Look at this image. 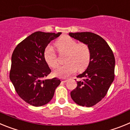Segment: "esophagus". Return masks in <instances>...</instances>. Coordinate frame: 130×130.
I'll return each mask as SVG.
<instances>
[{
	"label": "esophagus",
	"instance_id": "34e87169",
	"mask_svg": "<svg viewBox=\"0 0 130 130\" xmlns=\"http://www.w3.org/2000/svg\"><path fill=\"white\" fill-rule=\"evenodd\" d=\"M61 81L62 83H66V82H67V81H68V79H61Z\"/></svg>",
	"mask_w": 130,
	"mask_h": 130
}]
</instances>
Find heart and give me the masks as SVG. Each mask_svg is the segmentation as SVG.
Masks as SVG:
<instances>
[{
  "label": "heart",
  "instance_id": "obj_1",
  "mask_svg": "<svg viewBox=\"0 0 130 130\" xmlns=\"http://www.w3.org/2000/svg\"><path fill=\"white\" fill-rule=\"evenodd\" d=\"M60 53H67L65 65L59 66L54 72V75L60 78H67L76 72L85 70L90 63L91 52L89 46L85 43H78L72 38L64 36L56 43ZM45 60L52 68L58 66V57L53 48L48 45L44 50Z\"/></svg>",
  "mask_w": 130,
  "mask_h": 130
}]
</instances>
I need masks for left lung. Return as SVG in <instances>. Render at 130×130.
<instances>
[{"instance_id": "left-lung-1", "label": "left lung", "mask_w": 130, "mask_h": 130, "mask_svg": "<svg viewBox=\"0 0 130 130\" xmlns=\"http://www.w3.org/2000/svg\"><path fill=\"white\" fill-rule=\"evenodd\" d=\"M71 37L88 45L91 58L88 68L77 77V87L70 93L72 100L81 106L92 107L105 96L115 78V59L104 39L90 32H70Z\"/></svg>"}]
</instances>
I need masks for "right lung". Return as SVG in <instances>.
Listing matches in <instances>:
<instances>
[{
    "instance_id": "right-lung-1",
    "label": "right lung",
    "mask_w": 130,
    "mask_h": 130,
    "mask_svg": "<svg viewBox=\"0 0 130 130\" xmlns=\"http://www.w3.org/2000/svg\"><path fill=\"white\" fill-rule=\"evenodd\" d=\"M60 34L36 32L20 42L12 53L10 79L19 97L30 105L40 107L49 103L61 82L56 77L42 80L51 72L44 50Z\"/></svg>"
}]
</instances>
